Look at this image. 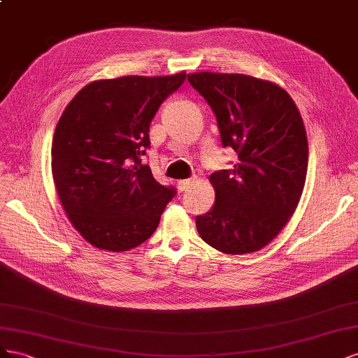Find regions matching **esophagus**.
I'll use <instances>...</instances> for the list:
<instances>
[{
	"label": "esophagus",
	"instance_id": "34e87169",
	"mask_svg": "<svg viewBox=\"0 0 358 358\" xmlns=\"http://www.w3.org/2000/svg\"><path fill=\"white\" fill-rule=\"evenodd\" d=\"M193 181H195V180H192V178H189V180H180V181L177 182V187H178L180 192H182V190L189 189V187L193 185Z\"/></svg>",
	"mask_w": 358,
	"mask_h": 358
}]
</instances>
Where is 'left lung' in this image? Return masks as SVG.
Segmentation results:
<instances>
[{
	"label": "left lung",
	"mask_w": 358,
	"mask_h": 358,
	"mask_svg": "<svg viewBox=\"0 0 358 358\" xmlns=\"http://www.w3.org/2000/svg\"><path fill=\"white\" fill-rule=\"evenodd\" d=\"M190 85L217 120L223 147L238 155L234 169L213 172V208L196 216L201 238L228 255L261 250L288 223L308 173V136L291 96L270 80L199 71Z\"/></svg>",
	"instance_id": "8db88e82"
}]
</instances>
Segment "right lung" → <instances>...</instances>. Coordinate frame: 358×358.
<instances>
[{"instance_id":"right-lung-1","label":"right lung","mask_w":358,"mask_h":358,"mask_svg":"<svg viewBox=\"0 0 358 358\" xmlns=\"http://www.w3.org/2000/svg\"><path fill=\"white\" fill-rule=\"evenodd\" d=\"M186 73L94 80L70 100L52 139V177L70 223L91 246L126 252L156 231L176 189L142 156L160 105Z\"/></svg>"}]
</instances>
